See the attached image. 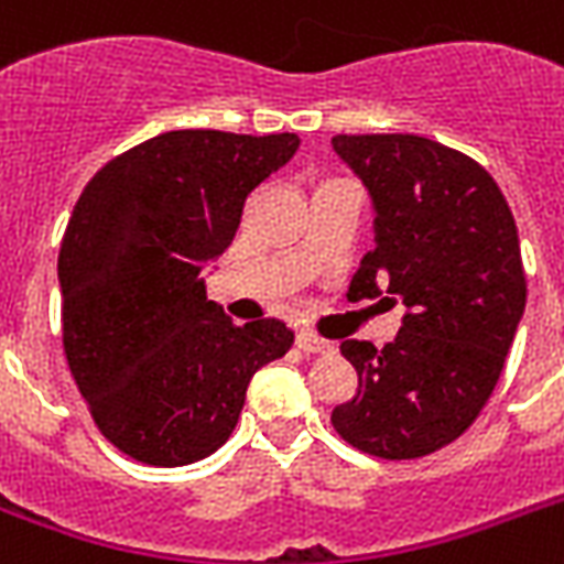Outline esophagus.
<instances>
[{"label":"esophagus","mask_w":564,"mask_h":564,"mask_svg":"<svg viewBox=\"0 0 564 564\" xmlns=\"http://www.w3.org/2000/svg\"><path fill=\"white\" fill-rule=\"evenodd\" d=\"M295 346H299L301 351H307V355H330V351H334V343L313 337V334H299V337H295Z\"/></svg>","instance_id":"34e87169"}]
</instances>
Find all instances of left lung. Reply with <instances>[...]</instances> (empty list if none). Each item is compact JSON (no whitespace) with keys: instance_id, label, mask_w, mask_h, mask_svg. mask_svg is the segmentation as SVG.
Masks as SVG:
<instances>
[{"instance_id":"8db88e82","label":"left lung","mask_w":564,"mask_h":564,"mask_svg":"<svg viewBox=\"0 0 564 564\" xmlns=\"http://www.w3.org/2000/svg\"><path fill=\"white\" fill-rule=\"evenodd\" d=\"M376 209V248L346 299L405 304L393 343L343 339L358 393L330 411L343 441L402 462L453 444L497 387L527 307L521 239L479 162L423 135H334Z\"/></svg>"}]
</instances>
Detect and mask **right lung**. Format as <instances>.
Segmentation results:
<instances>
[{
  "instance_id": "add662e5",
  "label": "right lung",
  "mask_w": 564,
  "mask_h": 564,
  "mask_svg": "<svg viewBox=\"0 0 564 564\" xmlns=\"http://www.w3.org/2000/svg\"><path fill=\"white\" fill-rule=\"evenodd\" d=\"M295 150V132L174 129L102 165L73 206L58 251L64 355L102 437L129 458L213 455L253 372L292 346L281 319L234 325L200 269Z\"/></svg>"
}]
</instances>
